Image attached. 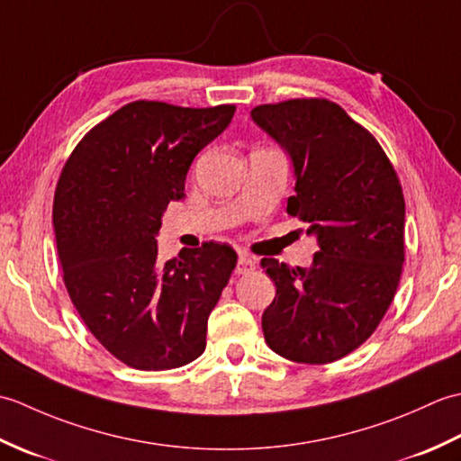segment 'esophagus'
<instances>
[{
	"instance_id": "esophagus-1",
	"label": "esophagus",
	"mask_w": 461,
	"mask_h": 461,
	"mask_svg": "<svg viewBox=\"0 0 461 461\" xmlns=\"http://www.w3.org/2000/svg\"><path fill=\"white\" fill-rule=\"evenodd\" d=\"M256 267H258L256 259H251L249 256H240L238 266H236V273H238V276H246V273H251Z\"/></svg>"
}]
</instances>
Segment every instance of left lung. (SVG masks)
<instances>
[{"mask_svg":"<svg viewBox=\"0 0 461 461\" xmlns=\"http://www.w3.org/2000/svg\"><path fill=\"white\" fill-rule=\"evenodd\" d=\"M295 166L293 218L319 251L311 269L261 259L277 287L263 311L267 345L283 358L327 365L358 348L393 303L404 263V194L378 140L327 99L251 111Z\"/></svg>","mask_w":461,"mask_h":461,"instance_id":"8db88e82","label":"left lung"}]
</instances>
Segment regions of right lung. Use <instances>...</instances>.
I'll list each match as a JSON object with an SVG mask.
<instances>
[{"label": "right lung", "instance_id": "right-lung-1", "mask_svg": "<svg viewBox=\"0 0 461 461\" xmlns=\"http://www.w3.org/2000/svg\"><path fill=\"white\" fill-rule=\"evenodd\" d=\"M236 104L121 106L86 132L59 176L53 225L68 297L93 337L136 370L188 365L238 256L202 243L160 261L162 212L184 198L185 174Z\"/></svg>", "mask_w": 461, "mask_h": 461}]
</instances>
